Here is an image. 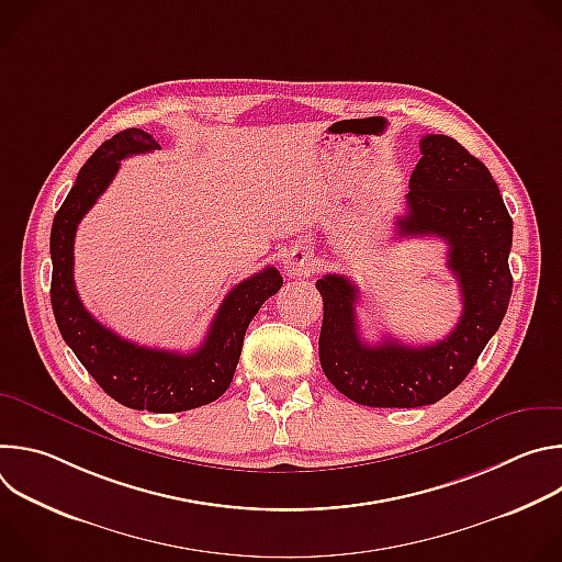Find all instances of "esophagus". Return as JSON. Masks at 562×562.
<instances>
[{
  "mask_svg": "<svg viewBox=\"0 0 562 562\" xmlns=\"http://www.w3.org/2000/svg\"><path fill=\"white\" fill-rule=\"evenodd\" d=\"M317 267V260L313 258V251L308 247H295L291 254H289V260H286V271L291 276H306V273H313Z\"/></svg>",
  "mask_w": 562,
  "mask_h": 562,
  "instance_id": "1",
  "label": "esophagus"
}]
</instances>
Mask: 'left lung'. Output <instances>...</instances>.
I'll return each instance as SVG.
<instances>
[{
    "label": "left lung",
    "instance_id": "8db88e82",
    "mask_svg": "<svg viewBox=\"0 0 562 562\" xmlns=\"http://www.w3.org/2000/svg\"><path fill=\"white\" fill-rule=\"evenodd\" d=\"M407 215L400 235L445 239L447 267L458 278L462 313L451 334L412 347L393 338L367 345L358 334V289L345 276L315 282L325 302L319 364L331 384L364 407H425L453 391L498 331L512 297L514 224L490 169L449 135L420 139Z\"/></svg>",
    "mask_w": 562,
    "mask_h": 562
}]
</instances>
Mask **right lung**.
Instances as JSON below:
<instances>
[{"mask_svg": "<svg viewBox=\"0 0 562 562\" xmlns=\"http://www.w3.org/2000/svg\"><path fill=\"white\" fill-rule=\"evenodd\" d=\"M155 148L159 144L148 133L126 128L106 139L77 173L50 228V304L61 338L113 400L128 409L176 414L209 405L228 389L251 319L278 293L282 276L267 267L235 284L193 353L139 347L98 323L75 289V231L115 178L122 159Z\"/></svg>", "mask_w": 562, "mask_h": 562, "instance_id": "add662e5", "label": "right lung"}]
</instances>
